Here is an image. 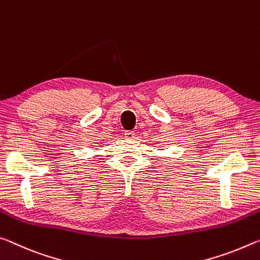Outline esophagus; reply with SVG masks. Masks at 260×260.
Masks as SVG:
<instances>
[{"label":"esophagus","instance_id":"esophagus-1","mask_svg":"<svg viewBox=\"0 0 260 260\" xmlns=\"http://www.w3.org/2000/svg\"><path fill=\"white\" fill-rule=\"evenodd\" d=\"M124 137L127 139V140H131L135 138V133L134 131H125L124 133Z\"/></svg>","mask_w":260,"mask_h":260}]
</instances>
